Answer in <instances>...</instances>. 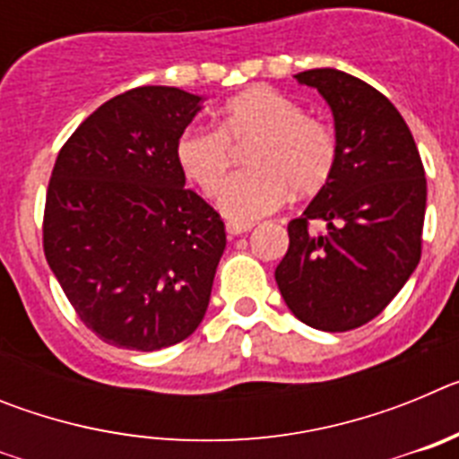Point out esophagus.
I'll return each mask as SVG.
<instances>
[{
  "label": "esophagus",
  "mask_w": 459,
  "mask_h": 459,
  "mask_svg": "<svg viewBox=\"0 0 459 459\" xmlns=\"http://www.w3.org/2000/svg\"><path fill=\"white\" fill-rule=\"evenodd\" d=\"M253 225H246V222H227V234L230 237H241V234L250 232Z\"/></svg>",
  "instance_id": "obj_1"
}]
</instances>
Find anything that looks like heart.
<instances>
[{"label": "heart", "mask_w": 459, "mask_h": 459, "mask_svg": "<svg viewBox=\"0 0 459 459\" xmlns=\"http://www.w3.org/2000/svg\"><path fill=\"white\" fill-rule=\"evenodd\" d=\"M250 143L249 148L247 144ZM247 146L251 168L227 186L233 152ZM340 142L331 124L271 87H250L222 105L216 131L188 128L177 142L181 172L232 222L269 216L290 200L322 193L338 168Z\"/></svg>", "instance_id": "b5f03b06"}]
</instances>
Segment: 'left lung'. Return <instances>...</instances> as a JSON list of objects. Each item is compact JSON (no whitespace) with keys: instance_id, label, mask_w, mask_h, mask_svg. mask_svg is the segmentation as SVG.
Wrapping results in <instances>:
<instances>
[{"instance_id":"obj_1","label":"left lung","mask_w":459,"mask_h":459,"mask_svg":"<svg viewBox=\"0 0 459 459\" xmlns=\"http://www.w3.org/2000/svg\"><path fill=\"white\" fill-rule=\"evenodd\" d=\"M296 80L333 109L340 156L333 179L287 225L275 282L303 324L342 333L384 312L419 264L428 184L411 131L384 93L335 68ZM315 220L326 233L309 232Z\"/></svg>"}]
</instances>
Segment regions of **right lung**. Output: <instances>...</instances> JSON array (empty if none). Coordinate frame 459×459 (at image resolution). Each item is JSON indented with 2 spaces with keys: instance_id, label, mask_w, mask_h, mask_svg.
Wrapping results in <instances>:
<instances>
[{
  "instance_id": "add662e5",
  "label": "right lung",
  "mask_w": 459,
  "mask_h": 459,
  "mask_svg": "<svg viewBox=\"0 0 459 459\" xmlns=\"http://www.w3.org/2000/svg\"><path fill=\"white\" fill-rule=\"evenodd\" d=\"M197 109L200 96L177 87L119 93L52 168L43 253L80 322L115 347L165 350L204 319L227 237L177 160Z\"/></svg>"
}]
</instances>
